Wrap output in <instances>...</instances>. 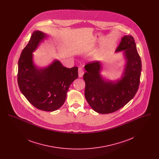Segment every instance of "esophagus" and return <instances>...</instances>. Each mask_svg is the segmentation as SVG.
<instances>
[{"instance_id": "1", "label": "esophagus", "mask_w": 159, "mask_h": 159, "mask_svg": "<svg viewBox=\"0 0 159 159\" xmlns=\"http://www.w3.org/2000/svg\"><path fill=\"white\" fill-rule=\"evenodd\" d=\"M78 74H79V77H82L83 76V74H84V70H83V68H81V67L79 68Z\"/></svg>"}]
</instances>
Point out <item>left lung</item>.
Wrapping results in <instances>:
<instances>
[{
	"label": "left lung",
	"mask_w": 159,
	"mask_h": 159,
	"mask_svg": "<svg viewBox=\"0 0 159 159\" xmlns=\"http://www.w3.org/2000/svg\"><path fill=\"white\" fill-rule=\"evenodd\" d=\"M123 50H125L128 62L125 76L117 83L106 82L101 77L99 61L85 66L84 96L91 108L98 113H111L119 110L134 97L138 90L142 65L132 36L122 38L116 52Z\"/></svg>",
	"instance_id": "8db88e82"
}]
</instances>
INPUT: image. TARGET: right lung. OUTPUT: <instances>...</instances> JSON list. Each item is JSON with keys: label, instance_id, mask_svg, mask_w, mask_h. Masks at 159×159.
Returning a JSON list of instances; mask_svg holds the SVG:
<instances>
[{"label": "right lung", "instance_id": "obj_1", "mask_svg": "<svg viewBox=\"0 0 159 159\" xmlns=\"http://www.w3.org/2000/svg\"><path fill=\"white\" fill-rule=\"evenodd\" d=\"M45 36L41 31L33 32L18 60L17 81L20 91L33 106L53 111L64 103L69 86L78 77V67L67 68L58 61L45 69L35 67L32 52Z\"/></svg>", "mask_w": 159, "mask_h": 159}]
</instances>
